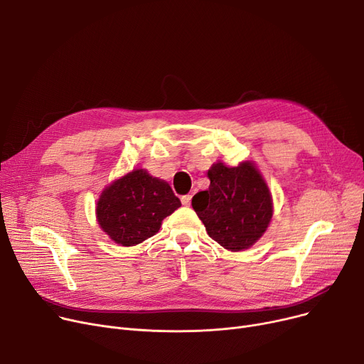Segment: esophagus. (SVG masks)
Masks as SVG:
<instances>
[{"mask_svg":"<svg viewBox=\"0 0 364 364\" xmlns=\"http://www.w3.org/2000/svg\"><path fill=\"white\" fill-rule=\"evenodd\" d=\"M190 202H192V195H184V196H181V203H183L184 206H188Z\"/></svg>","mask_w":364,"mask_h":364,"instance_id":"esophagus-1","label":"esophagus"}]
</instances>
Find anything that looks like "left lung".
<instances>
[{
	"instance_id": "1",
	"label": "left lung",
	"mask_w": 364,
	"mask_h": 364,
	"mask_svg": "<svg viewBox=\"0 0 364 364\" xmlns=\"http://www.w3.org/2000/svg\"><path fill=\"white\" fill-rule=\"evenodd\" d=\"M209 188L192 199L208 235L228 251L252 246L269 227L273 202L258 169L243 162L230 168L218 162L208 171Z\"/></svg>"
}]
</instances>
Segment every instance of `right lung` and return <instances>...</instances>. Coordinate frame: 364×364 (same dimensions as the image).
<instances>
[{
    "instance_id": "add662e5",
    "label": "right lung",
    "mask_w": 364,
    "mask_h": 364,
    "mask_svg": "<svg viewBox=\"0 0 364 364\" xmlns=\"http://www.w3.org/2000/svg\"><path fill=\"white\" fill-rule=\"evenodd\" d=\"M181 206L168 183L132 171L112 183L97 202V220L112 240L134 246L156 235L161 223Z\"/></svg>"
}]
</instances>
